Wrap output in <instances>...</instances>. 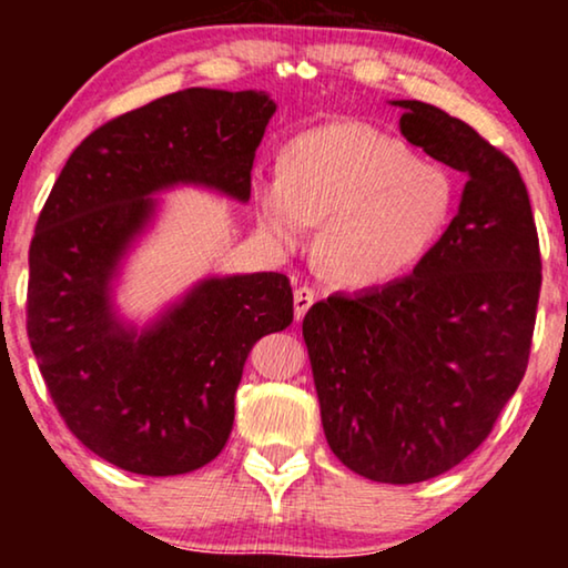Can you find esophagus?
<instances>
[{"mask_svg": "<svg viewBox=\"0 0 568 568\" xmlns=\"http://www.w3.org/2000/svg\"><path fill=\"white\" fill-rule=\"evenodd\" d=\"M315 302V292L310 290V286H300V290H294V321H302V317L307 315V310L313 307Z\"/></svg>", "mask_w": 568, "mask_h": 568, "instance_id": "1", "label": "esophagus"}]
</instances>
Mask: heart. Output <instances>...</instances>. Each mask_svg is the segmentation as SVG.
Instances as JSON below:
<instances>
[{
  "label": "heart",
  "mask_w": 568,
  "mask_h": 568,
  "mask_svg": "<svg viewBox=\"0 0 568 568\" xmlns=\"http://www.w3.org/2000/svg\"><path fill=\"white\" fill-rule=\"evenodd\" d=\"M261 230L294 251L323 222L317 263L348 290L406 276L445 232L455 204L447 170L364 121H333L286 144L284 170L253 181Z\"/></svg>",
  "instance_id": "1"
}]
</instances>
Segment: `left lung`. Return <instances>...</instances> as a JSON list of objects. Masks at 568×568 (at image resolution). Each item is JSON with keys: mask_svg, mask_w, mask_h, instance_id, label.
Listing matches in <instances>:
<instances>
[{"mask_svg": "<svg viewBox=\"0 0 568 568\" xmlns=\"http://www.w3.org/2000/svg\"><path fill=\"white\" fill-rule=\"evenodd\" d=\"M400 134L468 175L414 274L315 302L302 321L325 439L348 470L418 484L465 460L523 383L540 247L519 170L468 123L422 100Z\"/></svg>", "mask_w": 568, "mask_h": 568, "instance_id": "left-lung-1", "label": "left lung"}]
</instances>
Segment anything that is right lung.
Instances as JSON below:
<instances>
[{
    "label": "right lung",
    "instance_id": "1",
    "mask_svg": "<svg viewBox=\"0 0 568 568\" xmlns=\"http://www.w3.org/2000/svg\"><path fill=\"white\" fill-rule=\"evenodd\" d=\"M276 103L258 90L191 88L105 123L69 154L30 245L28 336L49 393L84 447L139 476H181L230 439L255 341L292 323L290 278L212 274L146 321L115 290L162 193L193 185L240 204Z\"/></svg>",
    "mask_w": 568,
    "mask_h": 568
}]
</instances>
